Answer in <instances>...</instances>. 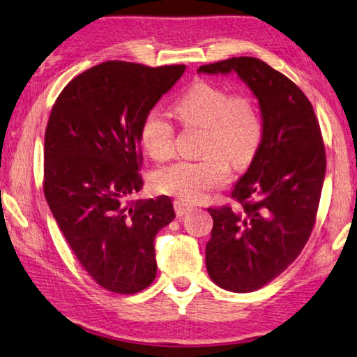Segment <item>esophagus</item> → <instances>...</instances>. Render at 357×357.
I'll list each match as a JSON object with an SVG mask.
<instances>
[{"instance_id":"1","label":"esophagus","mask_w":357,"mask_h":357,"mask_svg":"<svg viewBox=\"0 0 357 357\" xmlns=\"http://www.w3.org/2000/svg\"><path fill=\"white\" fill-rule=\"evenodd\" d=\"M174 208H175V213H177V217H183L191 210L190 204H186L183 201H175L174 202Z\"/></svg>"}]
</instances>
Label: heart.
<instances>
[{"instance_id":"b5f03b06","label":"heart","mask_w":357,"mask_h":357,"mask_svg":"<svg viewBox=\"0 0 357 357\" xmlns=\"http://www.w3.org/2000/svg\"><path fill=\"white\" fill-rule=\"evenodd\" d=\"M174 112L185 126H204L199 160H178L153 174L158 191L186 202H199L231 178V157L245 166L258 151L264 123L255 98L223 85L197 80L175 101ZM140 144L150 158H171L175 126L160 109L149 110L140 123Z\"/></svg>"}]
</instances>
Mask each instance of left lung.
<instances>
[{"label":"left lung","mask_w":357,"mask_h":357,"mask_svg":"<svg viewBox=\"0 0 357 357\" xmlns=\"http://www.w3.org/2000/svg\"><path fill=\"white\" fill-rule=\"evenodd\" d=\"M197 73H236L261 107V145L231 192L236 204L208 208L213 229L206 247L213 283L251 293L277 278L310 237L326 174L323 136L303 91L258 58L234 56Z\"/></svg>","instance_id":"obj_1"}]
</instances>
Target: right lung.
<instances>
[{
    "instance_id": "obj_1",
    "label": "right lung",
    "mask_w": 357,
    "mask_h": 357,
    "mask_svg": "<svg viewBox=\"0 0 357 357\" xmlns=\"http://www.w3.org/2000/svg\"><path fill=\"white\" fill-rule=\"evenodd\" d=\"M185 64L106 61L64 86L44 144V195L82 267L104 289L136 294L156 277L155 237L175 218L169 196L140 191V123Z\"/></svg>"
}]
</instances>
